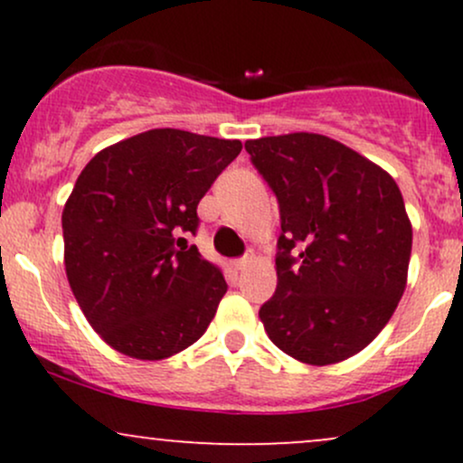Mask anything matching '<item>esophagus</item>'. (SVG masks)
Listing matches in <instances>:
<instances>
[{
    "mask_svg": "<svg viewBox=\"0 0 463 463\" xmlns=\"http://www.w3.org/2000/svg\"><path fill=\"white\" fill-rule=\"evenodd\" d=\"M248 263H250V257H243V259H237V261H232V265H235V269H246Z\"/></svg>",
    "mask_w": 463,
    "mask_h": 463,
    "instance_id": "34e87169",
    "label": "esophagus"
}]
</instances>
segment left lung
<instances>
[{"mask_svg": "<svg viewBox=\"0 0 463 463\" xmlns=\"http://www.w3.org/2000/svg\"><path fill=\"white\" fill-rule=\"evenodd\" d=\"M279 198L276 291L259 311L283 353L346 361L376 337L407 287L411 222L396 180L316 132L246 141Z\"/></svg>", "mask_w": 463, "mask_h": 463, "instance_id": "obj_1", "label": "left lung"}]
</instances>
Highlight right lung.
I'll list each match as a JSON object with an SVG mask.
<instances>
[{"instance_id":"1","label":"right lung","mask_w":463,"mask_h":463,"mask_svg":"<svg viewBox=\"0 0 463 463\" xmlns=\"http://www.w3.org/2000/svg\"><path fill=\"white\" fill-rule=\"evenodd\" d=\"M239 139L154 128L99 150L62 209L69 287L93 331L126 357L161 361L204 335L226 280L184 232Z\"/></svg>"}]
</instances>
